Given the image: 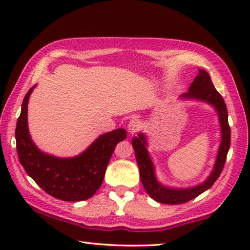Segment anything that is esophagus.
<instances>
[{
	"label": "esophagus",
	"instance_id": "esophagus-1",
	"mask_svg": "<svg viewBox=\"0 0 250 250\" xmlns=\"http://www.w3.org/2000/svg\"><path fill=\"white\" fill-rule=\"evenodd\" d=\"M141 128H142V122L140 119H138V118H132V119L129 121L128 130L130 133L133 134L135 132H138Z\"/></svg>",
	"mask_w": 250,
	"mask_h": 250
}]
</instances>
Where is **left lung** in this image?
I'll use <instances>...</instances> for the list:
<instances>
[{"instance_id": "obj_1", "label": "left lung", "mask_w": 250, "mask_h": 250, "mask_svg": "<svg viewBox=\"0 0 250 250\" xmlns=\"http://www.w3.org/2000/svg\"><path fill=\"white\" fill-rule=\"evenodd\" d=\"M181 97L182 98L205 101V103L215 107L218 112L219 124L222 126V142L219 146L214 170L204 183L191 188H170L160 184L158 180L155 179L153 163H152L146 147V141L145 134L139 133L138 137L132 138V146L134 149L139 170H140V179L143 188L154 201L170 205L183 204V203L193 200L203 192H205L206 189H208L221 175L230 146V126L228 125V113L225 101H224L221 94L215 89L207 71L200 69V73L193 80L188 92H185Z\"/></svg>"}]
</instances>
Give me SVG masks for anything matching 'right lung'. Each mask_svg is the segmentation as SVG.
I'll return each mask as SVG.
<instances>
[{"mask_svg":"<svg viewBox=\"0 0 250 250\" xmlns=\"http://www.w3.org/2000/svg\"><path fill=\"white\" fill-rule=\"evenodd\" d=\"M34 87L25 95L16 124V150L20 162L36 184L50 196L65 202L88 200L103 184L110 158L118 143L126 138V131L116 129L100 135L86 151L74 158L46 154L34 145L27 128V104Z\"/></svg>","mask_w":250,"mask_h":250,"instance_id":"1","label":"right lung"}]
</instances>
